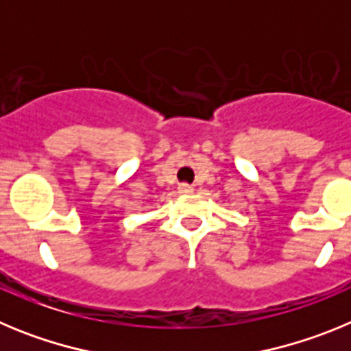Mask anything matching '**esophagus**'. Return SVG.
<instances>
[{"mask_svg": "<svg viewBox=\"0 0 351 351\" xmlns=\"http://www.w3.org/2000/svg\"><path fill=\"white\" fill-rule=\"evenodd\" d=\"M179 191H181V193H191V191H193V188H191L188 182H182V184H179Z\"/></svg>", "mask_w": 351, "mask_h": 351, "instance_id": "34e87169", "label": "esophagus"}]
</instances>
